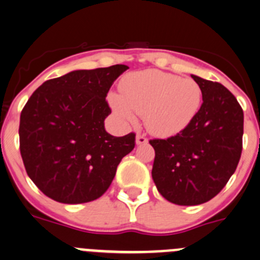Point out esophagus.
Returning a JSON list of instances; mask_svg holds the SVG:
<instances>
[{
	"mask_svg": "<svg viewBox=\"0 0 260 260\" xmlns=\"http://www.w3.org/2000/svg\"><path fill=\"white\" fill-rule=\"evenodd\" d=\"M147 142H148V140H147V138L143 135H137V136H136V145H137V146L146 145Z\"/></svg>",
	"mask_w": 260,
	"mask_h": 260,
	"instance_id": "esophagus-1",
	"label": "esophagus"
}]
</instances>
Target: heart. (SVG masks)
Masks as SVG:
<instances>
[{
	"label": "heart",
	"mask_w": 260,
	"mask_h": 260,
	"mask_svg": "<svg viewBox=\"0 0 260 260\" xmlns=\"http://www.w3.org/2000/svg\"><path fill=\"white\" fill-rule=\"evenodd\" d=\"M122 96L108 95L112 109L125 123L143 115L147 129L157 136H172L185 129L201 106V89L192 79L159 70L135 73L120 84Z\"/></svg>",
	"instance_id": "b5f03b06"
}]
</instances>
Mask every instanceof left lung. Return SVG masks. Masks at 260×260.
Wrapping results in <instances>:
<instances>
[{"label":"left lung","mask_w":260,"mask_h":260,"mask_svg":"<svg viewBox=\"0 0 260 260\" xmlns=\"http://www.w3.org/2000/svg\"><path fill=\"white\" fill-rule=\"evenodd\" d=\"M203 104L192 122L154 148L152 179L158 192L176 205H200L222 190L242 156L244 114L237 98L215 81L191 75Z\"/></svg>","instance_id":"obj_1"}]
</instances>
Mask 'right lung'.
Masks as SVG:
<instances>
[{"label":"right lung","mask_w":260,"mask_h":260,"mask_svg":"<svg viewBox=\"0 0 260 260\" xmlns=\"http://www.w3.org/2000/svg\"><path fill=\"white\" fill-rule=\"evenodd\" d=\"M127 69L118 64L74 70L41 84L23 107L21 157L28 177L48 198L62 204L101 198L135 148V133L114 137L104 127L111 114L107 93Z\"/></svg>","instance_id":"obj_1"}]
</instances>
